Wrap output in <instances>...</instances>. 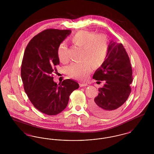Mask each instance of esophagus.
<instances>
[{
  "instance_id": "34e87169",
  "label": "esophagus",
  "mask_w": 154,
  "mask_h": 154,
  "mask_svg": "<svg viewBox=\"0 0 154 154\" xmlns=\"http://www.w3.org/2000/svg\"><path fill=\"white\" fill-rule=\"evenodd\" d=\"M88 85V84L87 83H81L80 84V87H86Z\"/></svg>"
}]
</instances>
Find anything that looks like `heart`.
Masks as SVG:
<instances>
[{
	"instance_id": "obj_1",
	"label": "heart",
	"mask_w": 154,
	"mask_h": 154,
	"mask_svg": "<svg viewBox=\"0 0 154 154\" xmlns=\"http://www.w3.org/2000/svg\"><path fill=\"white\" fill-rule=\"evenodd\" d=\"M75 45L82 48L81 58L83 62L72 63L67 68V72L71 77L86 79L92 70L91 65L99 66L102 65L107 55L108 44L106 36L96 35L94 32L81 30L70 38ZM67 46L65 43L59 45L57 55L62 62L67 60Z\"/></svg>"
}]
</instances>
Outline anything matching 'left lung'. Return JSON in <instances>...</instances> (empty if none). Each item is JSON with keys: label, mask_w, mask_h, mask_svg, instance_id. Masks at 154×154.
Listing matches in <instances>:
<instances>
[{"label": "left lung", "mask_w": 154, "mask_h": 154, "mask_svg": "<svg viewBox=\"0 0 154 154\" xmlns=\"http://www.w3.org/2000/svg\"><path fill=\"white\" fill-rule=\"evenodd\" d=\"M105 59L93 75L105 84L90 104L93 112L103 117L112 115L126 101L133 81L130 59L122 44L110 42Z\"/></svg>", "instance_id": "1"}]
</instances>
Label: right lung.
I'll return each mask as SVG.
<instances>
[{
  "label": "right lung",
  "instance_id": "obj_1",
  "mask_svg": "<svg viewBox=\"0 0 154 154\" xmlns=\"http://www.w3.org/2000/svg\"><path fill=\"white\" fill-rule=\"evenodd\" d=\"M71 32L45 30L32 38L24 52L21 74L25 91L35 107L49 116L64 110L72 92L79 88L78 82L70 79L57 84L52 76L59 64V45Z\"/></svg>",
  "mask_w": 154,
  "mask_h": 154
}]
</instances>
